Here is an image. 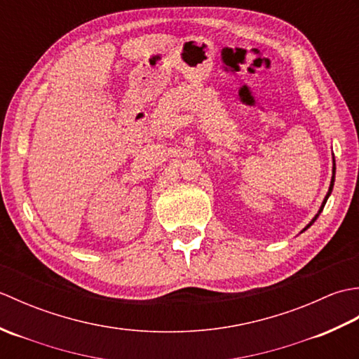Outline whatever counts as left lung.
<instances>
[{"label": "left lung", "mask_w": 359, "mask_h": 359, "mask_svg": "<svg viewBox=\"0 0 359 359\" xmlns=\"http://www.w3.org/2000/svg\"><path fill=\"white\" fill-rule=\"evenodd\" d=\"M334 170H337V168H334V158H333V175H332V182H330V187H329V193H327L325 194V199H324V202H323V205H321V208H319V211H318V215L313 217V219H311V222L306 226V228H304V230L302 231H306L307 230V228H310L311 225H313V222H315V220L319 217V215H321V211L324 210V205H325V202H327V199H329V196L332 194V189H333V185H334ZM301 231V233H302Z\"/></svg>", "instance_id": "1"}]
</instances>
